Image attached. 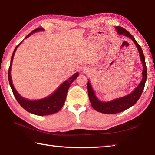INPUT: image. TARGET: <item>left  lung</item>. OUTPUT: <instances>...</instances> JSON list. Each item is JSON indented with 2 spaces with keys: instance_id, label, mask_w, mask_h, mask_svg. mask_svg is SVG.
<instances>
[{
  "instance_id": "obj_1",
  "label": "left lung",
  "mask_w": 155,
  "mask_h": 155,
  "mask_svg": "<svg viewBox=\"0 0 155 155\" xmlns=\"http://www.w3.org/2000/svg\"><path fill=\"white\" fill-rule=\"evenodd\" d=\"M116 29L119 34H124V35H126L127 37L131 39L134 41L136 47H137V49L139 51V54H140V60L142 62V66H143V70H142V79L140 83L139 84V85L133 91L132 93L129 94L128 95L123 97L114 99L112 101L108 102L101 101L97 98L95 92H94L93 88L91 85L90 82L88 81V94H89V100L91 104L92 107L96 111L106 114H114L120 113V112L125 111L127 109H128L134 105L140 97L144 88L145 83H146L147 77V69L146 62H145L144 56L140 45L138 44V42L136 41L134 38L126 29L123 28L122 27H116Z\"/></svg>"
}]
</instances>
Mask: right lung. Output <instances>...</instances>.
<instances>
[{
    "label": "right lung",
    "mask_w": 155,
    "mask_h": 155,
    "mask_svg": "<svg viewBox=\"0 0 155 155\" xmlns=\"http://www.w3.org/2000/svg\"><path fill=\"white\" fill-rule=\"evenodd\" d=\"M40 31H44V29L41 28V27H39V28L35 29L31 33H30L29 34L27 35L25 38H27L33 33ZM21 44V42L19 45H17L13 54H12L11 64L8 72L9 84H10V86L12 89V91L15 97L16 98L17 101L21 105V107L31 114L37 115V116H47V115L56 113V112L61 110V108L62 107V106L65 102L66 95H67V92L70 86H71L72 82L78 77L79 74H78V72H76L74 75H72L68 80L64 82L58 88V89L55 92H54L51 95L47 97L39 100H28L23 97L15 90L13 83H12L11 76V70L12 62H13V56L18 46Z\"/></svg>",
    "instance_id": "obj_1"
}]
</instances>
